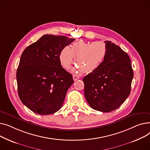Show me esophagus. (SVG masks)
<instances>
[{"instance_id":"34e87169","label":"esophagus","mask_w":150,"mask_h":150,"mask_svg":"<svg viewBox=\"0 0 150 150\" xmlns=\"http://www.w3.org/2000/svg\"><path fill=\"white\" fill-rule=\"evenodd\" d=\"M73 80L74 81H76V80H77L78 79H79V76H78L77 74H73Z\"/></svg>"}]
</instances>
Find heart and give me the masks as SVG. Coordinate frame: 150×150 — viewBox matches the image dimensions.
<instances>
[{
	"instance_id": "heart-1",
	"label": "heart",
	"mask_w": 150,
	"mask_h": 150,
	"mask_svg": "<svg viewBox=\"0 0 150 150\" xmlns=\"http://www.w3.org/2000/svg\"><path fill=\"white\" fill-rule=\"evenodd\" d=\"M107 54V47L102 42L79 41L73 43L70 48L65 47L62 49L59 60L62 65L68 68L76 58L75 63L79 66L76 67V71L91 73L100 67Z\"/></svg>"
}]
</instances>
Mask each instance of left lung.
I'll return each instance as SVG.
<instances>
[{
	"label": "left lung",
	"mask_w": 150,
	"mask_h": 150,
	"mask_svg": "<svg viewBox=\"0 0 150 150\" xmlns=\"http://www.w3.org/2000/svg\"><path fill=\"white\" fill-rule=\"evenodd\" d=\"M107 54L102 64L83 79L85 99L94 110L108 112L125 102L133 78L127 52L111 41H105Z\"/></svg>",
	"instance_id": "8db88e82"
}]
</instances>
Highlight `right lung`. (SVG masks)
<instances>
[{"label":"right lung","mask_w":150,"mask_h":150,"mask_svg":"<svg viewBox=\"0 0 150 150\" xmlns=\"http://www.w3.org/2000/svg\"><path fill=\"white\" fill-rule=\"evenodd\" d=\"M74 40L45 34L23 51L16 73L17 90L22 102L32 111L48 115L62 106L74 81L62 67L59 55Z\"/></svg>","instance_id":"right-lung-1"}]
</instances>
